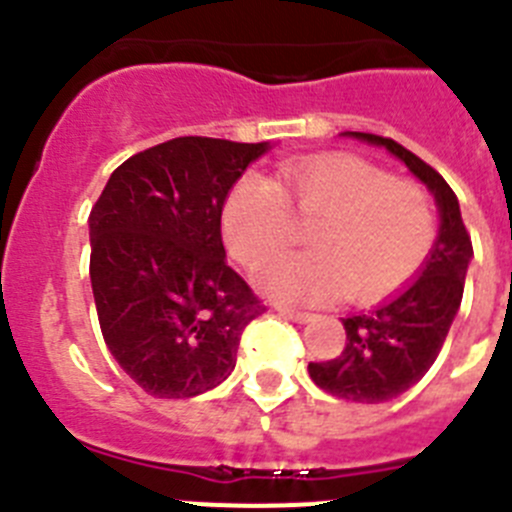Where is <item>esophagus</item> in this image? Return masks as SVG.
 Here are the masks:
<instances>
[{"label":"esophagus","instance_id":"esophagus-1","mask_svg":"<svg viewBox=\"0 0 512 512\" xmlns=\"http://www.w3.org/2000/svg\"><path fill=\"white\" fill-rule=\"evenodd\" d=\"M274 310L279 312V315H284V318L295 320V323H305L307 318H310V312L305 310H295V307H284V305H274Z\"/></svg>","mask_w":512,"mask_h":512}]
</instances>
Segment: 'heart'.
I'll use <instances>...</instances> for the list:
<instances>
[{
    "mask_svg": "<svg viewBox=\"0 0 512 512\" xmlns=\"http://www.w3.org/2000/svg\"><path fill=\"white\" fill-rule=\"evenodd\" d=\"M292 212L315 220V248L261 271L259 287L277 300L315 302L338 292L354 302L382 300L423 269L436 241L433 202L418 182L351 153H320L282 164L271 182L241 176L220 217L225 246L259 269L295 238Z\"/></svg>",
    "mask_w": 512,
    "mask_h": 512,
    "instance_id": "obj_1",
    "label": "heart"
}]
</instances>
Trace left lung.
<instances>
[{
    "mask_svg": "<svg viewBox=\"0 0 512 512\" xmlns=\"http://www.w3.org/2000/svg\"><path fill=\"white\" fill-rule=\"evenodd\" d=\"M346 135L384 146L405 161L431 189L441 212V230L420 277L377 310L343 318L346 346L341 354L328 361H310L307 366L312 382L328 395L374 405L410 390L436 361L464 295L472 238L461 220L454 189L433 166L392 138L374 133Z\"/></svg>",
    "mask_w": 512,
    "mask_h": 512,
    "instance_id": "1",
    "label": "left lung"
}]
</instances>
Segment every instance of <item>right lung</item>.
I'll return each instance as SVG.
<instances>
[{
	"mask_svg": "<svg viewBox=\"0 0 512 512\" xmlns=\"http://www.w3.org/2000/svg\"><path fill=\"white\" fill-rule=\"evenodd\" d=\"M266 143L184 138L130 156L89 215V277L110 354L153 397L202 395L230 377L266 310L225 261L220 217Z\"/></svg>",
	"mask_w": 512,
	"mask_h": 512,
	"instance_id": "1",
	"label": "right lung"
}]
</instances>
